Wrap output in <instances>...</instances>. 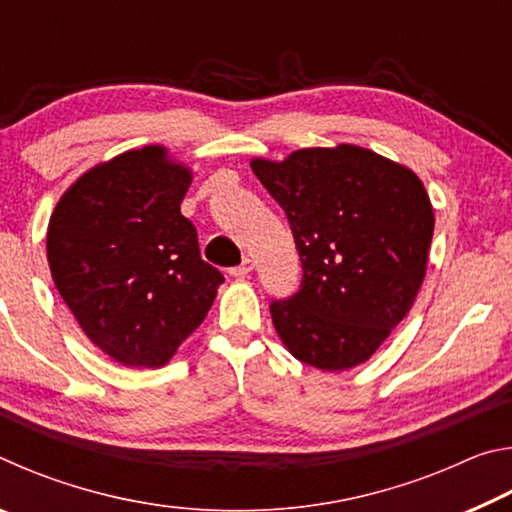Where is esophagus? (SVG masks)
<instances>
[{"instance_id": "esophagus-1", "label": "esophagus", "mask_w": 512, "mask_h": 512, "mask_svg": "<svg viewBox=\"0 0 512 512\" xmlns=\"http://www.w3.org/2000/svg\"><path fill=\"white\" fill-rule=\"evenodd\" d=\"M255 268V262L253 259H244V262H241L239 266H235V268H230V275L232 277H246V275H250V271H253Z\"/></svg>"}]
</instances>
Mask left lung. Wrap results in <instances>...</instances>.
<instances>
[{"label":"left lung","instance_id":"left-lung-1","mask_svg":"<svg viewBox=\"0 0 512 512\" xmlns=\"http://www.w3.org/2000/svg\"><path fill=\"white\" fill-rule=\"evenodd\" d=\"M284 212L302 287L271 302L287 350L318 370L359 366L409 314L427 273L433 207L415 173L370 149H300L250 162Z\"/></svg>","mask_w":512,"mask_h":512}]
</instances>
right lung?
<instances>
[{
	"instance_id": "right-lung-1",
	"label": "right lung",
	"mask_w": 512,
	"mask_h": 512,
	"mask_svg": "<svg viewBox=\"0 0 512 512\" xmlns=\"http://www.w3.org/2000/svg\"><path fill=\"white\" fill-rule=\"evenodd\" d=\"M192 169L160 144L94 164L47 228L51 277L85 336L128 368H160L203 323L223 275L180 203Z\"/></svg>"
}]
</instances>
